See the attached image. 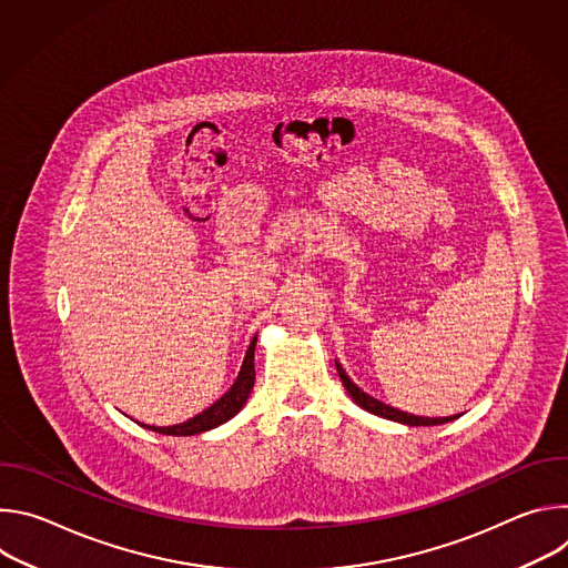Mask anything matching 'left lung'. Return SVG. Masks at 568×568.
<instances>
[{
    "mask_svg": "<svg viewBox=\"0 0 568 568\" xmlns=\"http://www.w3.org/2000/svg\"><path fill=\"white\" fill-rule=\"evenodd\" d=\"M337 373L342 377V384L346 386L348 395L359 404L362 409H366L368 414H375L379 418H388V420H395V423H402V425H409V427H429V425H443V423H449L454 420L456 416H449V418H425V416H414V414H407V412H399L395 407H388V404L375 399L373 395L364 393L357 384H353V379L346 375V371L342 368V364H337Z\"/></svg>",
    "mask_w": 568,
    "mask_h": 568,
    "instance_id": "8db88e82",
    "label": "left lung"
}]
</instances>
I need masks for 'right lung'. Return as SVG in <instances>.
<instances>
[{
  "label": "right lung",
  "instance_id": "obj_1",
  "mask_svg": "<svg viewBox=\"0 0 568 568\" xmlns=\"http://www.w3.org/2000/svg\"><path fill=\"white\" fill-rule=\"evenodd\" d=\"M254 348H256V339L250 344V351L245 355V362H242L240 375L233 382V386L217 399L213 402L206 412H202L200 416L175 425V427H148L152 432L159 434H166V436H197L202 432H209L226 420H231L242 407H245V402L254 388L256 382V371H254Z\"/></svg>",
  "mask_w": 568,
  "mask_h": 568
}]
</instances>
